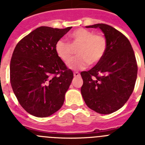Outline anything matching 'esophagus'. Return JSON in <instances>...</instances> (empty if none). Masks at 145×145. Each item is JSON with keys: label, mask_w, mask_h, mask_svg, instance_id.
Here are the masks:
<instances>
[{"label": "esophagus", "mask_w": 145, "mask_h": 145, "mask_svg": "<svg viewBox=\"0 0 145 145\" xmlns=\"http://www.w3.org/2000/svg\"><path fill=\"white\" fill-rule=\"evenodd\" d=\"M73 75H74V77H78L80 75V73H79L78 72H74Z\"/></svg>", "instance_id": "1"}]
</instances>
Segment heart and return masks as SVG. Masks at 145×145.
<instances>
[{
    "label": "heart",
    "mask_w": 145,
    "mask_h": 145,
    "mask_svg": "<svg viewBox=\"0 0 145 145\" xmlns=\"http://www.w3.org/2000/svg\"><path fill=\"white\" fill-rule=\"evenodd\" d=\"M70 43L59 39L55 43V52L59 59L67 62L73 54L72 46H78V55L69 62L68 67L72 70L86 68L91 64H97L104 57L107 50L106 38L101 34H93L91 30L79 28L69 35Z\"/></svg>",
    "instance_id": "obj_1"
}]
</instances>
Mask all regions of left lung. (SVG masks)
I'll return each instance as SVG.
<instances>
[{"label":"left lung","mask_w":145,"mask_h":145,"mask_svg":"<svg viewBox=\"0 0 145 145\" xmlns=\"http://www.w3.org/2000/svg\"><path fill=\"white\" fill-rule=\"evenodd\" d=\"M86 27L99 28L107 46L93 68L80 72L82 97L95 112L110 114L121 108L134 91L138 70L135 54L129 39L112 27L96 24Z\"/></svg>","instance_id":"8db88e82"}]
</instances>
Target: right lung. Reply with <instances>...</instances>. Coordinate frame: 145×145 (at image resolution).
<instances>
[{
    "instance_id": "1",
    "label": "right lung",
    "mask_w": 145,
    "mask_h": 145,
    "mask_svg": "<svg viewBox=\"0 0 145 145\" xmlns=\"http://www.w3.org/2000/svg\"><path fill=\"white\" fill-rule=\"evenodd\" d=\"M72 27L42 26L16 44L10 62V82L20 105L38 118L52 116L63 105L73 72L55 52V43Z\"/></svg>"
}]
</instances>
